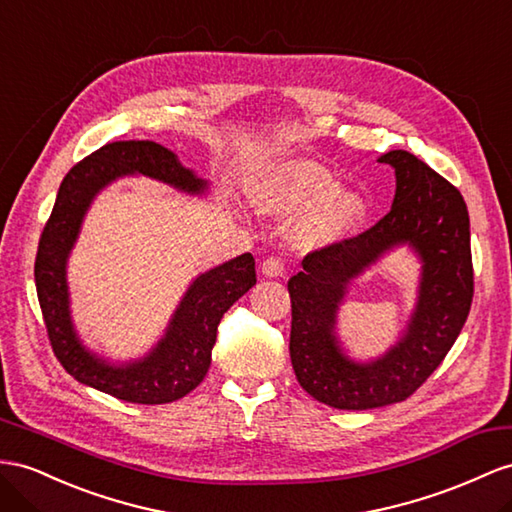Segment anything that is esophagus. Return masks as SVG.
<instances>
[{
	"instance_id": "34e87169",
	"label": "esophagus",
	"mask_w": 512,
	"mask_h": 512,
	"mask_svg": "<svg viewBox=\"0 0 512 512\" xmlns=\"http://www.w3.org/2000/svg\"><path fill=\"white\" fill-rule=\"evenodd\" d=\"M261 274H264V277H270V279L283 277V274H285L283 259H279V257L264 259V264H261Z\"/></svg>"
}]
</instances>
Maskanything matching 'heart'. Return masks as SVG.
Instances as JSON below:
<instances>
[{"instance_id": "heart-1", "label": "heart", "mask_w": 512, "mask_h": 512, "mask_svg": "<svg viewBox=\"0 0 512 512\" xmlns=\"http://www.w3.org/2000/svg\"><path fill=\"white\" fill-rule=\"evenodd\" d=\"M339 191V181L324 166L309 160H292L274 166L253 186V199L268 214H296L309 209L300 225V240L309 246H329L355 235L368 203L355 192Z\"/></svg>"}]
</instances>
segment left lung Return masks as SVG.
<instances>
[{"label": "left lung", "mask_w": 512, "mask_h": 512, "mask_svg": "<svg viewBox=\"0 0 512 512\" xmlns=\"http://www.w3.org/2000/svg\"><path fill=\"white\" fill-rule=\"evenodd\" d=\"M378 162L396 170L389 214L357 238L309 253L303 270L287 281L294 374L311 398L344 411L402 402L422 387L454 346L474 298L469 214L461 192L409 151H389ZM404 243L423 261L418 305L397 346L359 364L334 335L336 309L352 278Z\"/></svg>", "instance_id": "8db88e82"}]
</instances>
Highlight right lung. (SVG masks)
Masks as SVG:
<instances>
[{"mask_svg": "<svg viewBox=\"0 0 512 512\" xmlns=\"http://www.w3.org/2000/svg\"><path fill=\"white\" fill-rule=\"evenodd\" d=\"M144 175L181 192L203 194L207 181L151 140H121L90 153L62 179L38 242L34 281L54 355L75 381L134 404H164L199 387L212 363L218 324L257 283L255 259L244 253L196 277L149 355L114 365L90 352L71 320L67 261L95 196L112 181Z\"/></svg>", "mask_w": 512, "mask_h": 512, "instance_id": "obj_1", "label": "right lung"}]
</instances>
